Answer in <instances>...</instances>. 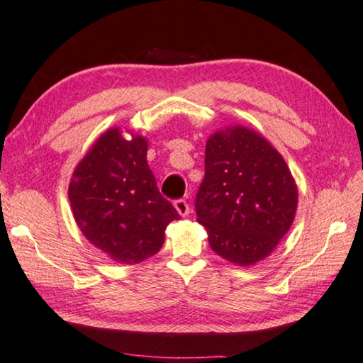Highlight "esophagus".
Returning <instances> with one entry per match:
<instances>
[{
  "label": "esophagus",
  "instance_id": "obj_1",
  "mask_svg": "<svg viewBox=\"0 0 363 363\" xmlns=\"http://www.w3.org/2000/svg\"><path fill=\"white\" fill-rule=\"evenodd\" d=\"M174 206L177 208V212L182 215V217H186V215L189 213V204L185 201V199H177L174 202Z\"/></svg>",
  "mask_w": 363,
  "mask_h": 363
}]
</instances>
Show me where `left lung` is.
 Instances as JSON below:
<instances>
[{
  "label": "left lung",
  "instance_id": "obj_1",
  "mask_svg": "<svg viewBox=\"0 0 363 363\" xmlns=\"http://www.w3.org/2000/svg\"><path fill=\"white\" fill-rule=\"evenodd\" d=\"M296 204L291 172L264 137L234 125L207 140L194 207L217 255L239 266L266 258L290 230Z\"/></svg>",
  "mask_w": 363,
  "mask_h": 363
}]
</instances>
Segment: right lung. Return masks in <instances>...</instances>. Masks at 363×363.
Segmentation results:
<instances>
[{
    "instance_id": "1",
    "label": "right lung",
    "mask_w": 363,
    "mask_h": 363,
    "mask_svg": "<svg viewBox=\"0 0 363 363\" xmlns=\"http://www.w3.org/2000/svg\"><path fill=\"white\" fill-rule=\"evenodd\" d=\"M148 143L114 127L76 165L68 188L81 233L118 263L137 264L161 250L165 228L180 215L159 193L146 161Z\"/></svg>"
}]
</instances>
